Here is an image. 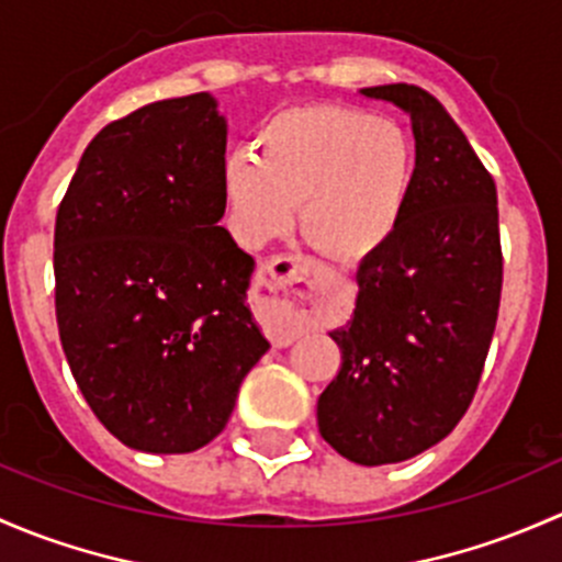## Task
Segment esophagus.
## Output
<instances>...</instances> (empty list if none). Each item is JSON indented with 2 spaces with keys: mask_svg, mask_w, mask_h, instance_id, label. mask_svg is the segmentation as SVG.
Listing matches in <instances>:
<instances>
[{
  "mask_svg": "<svg viewBox=\"0 0 562 562\" xmlns=\"http://www.w3.org/2000/svg\"><path fill=\"white\" fill-rule=\"evenodd\" d=\"M322 281V265L308 257H276L259 268L257 283L268 292L265 327L276 346H289L297 338Z\"/></svg>",
  "mask_w": 562,
  "mask_h": 562,
  "instance_id": "34e87169",
  "label": "esophagus"
}]
</instances>
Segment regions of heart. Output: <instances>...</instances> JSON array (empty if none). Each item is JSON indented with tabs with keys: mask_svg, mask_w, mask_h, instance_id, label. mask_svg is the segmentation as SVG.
<instances>
[{
	"mask_svg": "<svg viewBox=\"0 0 562 562\" xmlns=\"http://www.w3.org/2000/svg\"><path fill=\"white\" fill-rule=\"evenodd\" d=\"M414 178V148L401 124L340 105L289 108L270 115L254 154L222 167L229 227L246 246L279 238L294 222L319 251L360 262L401 224Z\"/></svg>",
	"mask_w": 562,
	"mask_h": 562,
	"instance_id": "heart-1",
	"label": "heart"
}]
</instances>
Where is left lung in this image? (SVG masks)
Listing matches in <instances>:
<instances>
[{"mask_svg":"<svg viewBox=\"0 0 562 562\" xmlns=\"http://www.w3.org/2000/svg\"><path fill=\"white\" fill-rule=\"evenodd\" d=\"M408 113L414 178L395 235L357 270V308L329 333L340 370L319 395L324 441L360 465L403 462L462 419L503 286L497 192L447 108L419 86L362 89Z\"/></svg>","mask_w":562,"mask_h":562,"instance_id":"obj_1","label":"left lung"}]
</instances>
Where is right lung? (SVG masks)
Segmentation results:
<instances>
[{
    "label": "right lung",
    "mask_w": 562,
    "mask_h": 562,
    "mask_svg": "<svg viewBox=\"0 0 562 562\" xmlns=\"http://www.w3.org/2000/svg\"><path fill=\"white\" fill-rule=\"evenodd\" d=\"M227 121L205 91L161 100L89 143L56 213V322L97 419L137 452L187 454L227 427L270 349L254 273L224 216Z\"/></svg>",
    "instance_id": "add662e5"
}]
</instances>
